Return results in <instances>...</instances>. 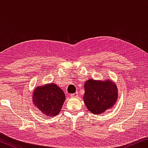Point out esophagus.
<instances>
[{
    "mask_svg": "<svg viewBox=\"0 0 148 148\" xmlns=\"http://www.w3.org/2000/svg\"><path fill=\"white\" fill-rule=\"evenodd\" d=\"M71 97H72V98H76V97H78V92H75V93L71 94Z\"/></svg>",
    "mask_w": 148,
    "mask_h": 148,
    "instance_id": "esophagus-1",
    "label": "esophagus"
}]
</instances>
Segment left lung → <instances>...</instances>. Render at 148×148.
Instances as JSON below:
<instances>
[{"label": "left lung", "mask_w": 148, "mask_h": 148, "mask_svg": "<svg viewBox=\"0 0 148 148\" xmlns=\"http://www.w3.org/2000/svg\"><path fill=\"white\" fill-rule=\"evenodd\" d=\"M84 88V102L94 114L103 113L113 106L117 99V87L110 80L102 82L90 79L86 82Z\"/></svg>", "instance_id": "8db88e82"}]
</instances>
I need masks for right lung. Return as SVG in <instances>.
Masks as SVG:
<instances>
[{"mask_svg": "<svg viewBox=\"0 0 148 148\" xmlns=\"http://www.w3.org/2000/svg\"><path fill=\"white\" fill-rule=\"evenodd\" d=\"M33 102L44 114L55 116L59 113L65 100L62 90L54 84L37 87L33 92Z\"/></svg>", "mask_w": 148, "mask_h": 148, "instance_id": "1", "label": "right lung"}]
</instances>
